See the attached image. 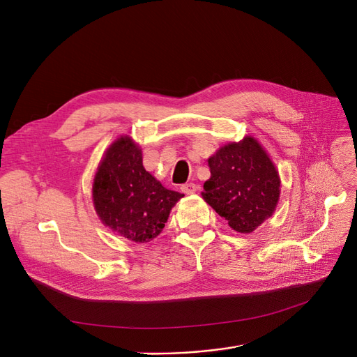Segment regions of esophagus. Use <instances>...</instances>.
Returning <instances> with one entry per match:
<instances>
[{"instance_id":"obj_1","label":"esophagus","mask_w":357,"mask_h":357,"mask_svg":"<svg viewBox=\"0 0 357 357\" xmlns=\"http://www.w3.org/2000/svg\"><path fill=\"white\" fill-rule=\"evenodd\" d=\"M197 190H198V186L195 185V183H183L182 186H181V191L183 192V194H186V195H190V194H195L197 192Z\"/></svg>"}]
</instances>
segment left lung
<instances>
[{"label": "left lung", "instance_id": "1", "mask_svg": "<svg viewBox=\"0 0 357 357\" xmlns=\"http://www.w3.org/2000/svg\"><path fill=\"white\" fill-rule=\"evenodd\" d=\"M211 178L202 197L238 233H252L272 215L279 199V176L261 146L246 137L221 147L208 159Z\"/></svg>", "mask_w": 357, "mask_h": 357}]
</instances>
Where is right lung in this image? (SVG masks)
Masks as SVG:
<instances>
[{"label":"right lung","mask_w":357,"mask_h":357,"mask_svg":"<svg viewBox=\"0 0 357 357\" xmlns=\"http://www.w3.org/2000/svg\"><path fill=\"white\" fill-rule=\"evenodd\" d=\"M182 197L163 188L146 171L140 149L130 137L111 144L92 185L93 205L102 222L136 243L155 238Z\"/></svg>","instance_id":"1"}]
</instances>
